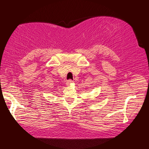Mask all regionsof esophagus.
I'll return each mask as SVG.
<instances>
[{"label":"esophagus","mask_w":149,"mask_h":149,"mask_svg":"<svg viewBox=\"0 0 149 149\" xmlns=\"http://www.w3.org/2000/svg\"><path fill=\"white\" fill-rule=\"evenodd\" d=\"M72 83H73V81H72L71 79H69V80H68L67 81H66V84L67 85V86H69V85H70Z\"/></svg>","instance_id":"esophagus-1"}]
</instances>
